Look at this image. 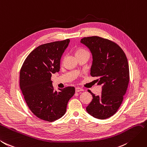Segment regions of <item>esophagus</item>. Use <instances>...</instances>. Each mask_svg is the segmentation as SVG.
Segmentation results:
<instances>
[{
	"label": "esophagus",
	"mask_w": 147,
	"mask_h": 147,
	"mask_svg": "<svg viewBox=\"0 0 147 147\" xmlns=\"http://www.w3.org/2000/svg\"><path fill=\"white\" fill-rule=\"evenodd\" d=\"M82 91H83V89L80 88V87H76V88H75V92H76L77 93L82 92Z\"/></svg>",
	"instance_id": "obj_1"
}]
</instances>
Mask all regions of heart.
<instances>
[{
	"label": "heart",
	"mask_w": 147,
	"mask_h": 147,
	"mask_svg": "<svg viewBox=\"0 0 147 147\" xmlns=\"http://www.w3.org/2000/svg\"><path fill=\"white\" fill-rule=\"evenodd\" d=\"M85 52H88V51H86L85 49H82V48H80V49H78L77 51H76V55H78V54H81L83 53H85Z\"/></svg>",
	"instance_id": "b5f03b06"
}]
</instances>
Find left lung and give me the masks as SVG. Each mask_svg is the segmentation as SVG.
<instances>
[{
    "instance_id": "left-lung-1",
    "label": "left lung",
    "mask_w": 147,
    "mask_h": 147,
    "mask_svg": "<svg viewBox=\"0 0 147 147\" xmlns=\"http://www.w3.org/2000/svg\"><path fill=\"white\" fill-rule=\"evenodd\" d=\"M80 42L90 49L93 63L90 74L102 85L100 96H93L86 111L95 118L105 119L116 113L124 100L129 82V68L124 51L116 42L101 37H85Z\"/></svg>"
}]
</instances>
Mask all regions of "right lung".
I'll use <instances>...</instances> for the list:
<instances>
[{"instance_id": "add662e5", "label": "right lung", "mask_w": 147, "mask_h": 147, "mask_svg": "<svg viewBox=\"0 0 147 147\" xmlns=\"http://www.w3.org/2000/svg\"><path fill=\"white\" fill-rule=\"evenodd\" d=\"M69 39L40 45L28 55L20 71V86L26 105L36 116L53 122L65 114L75 94L74 86L55 91L51 80L60 70L61 58Z\"/></svg>"}]
</instances>
